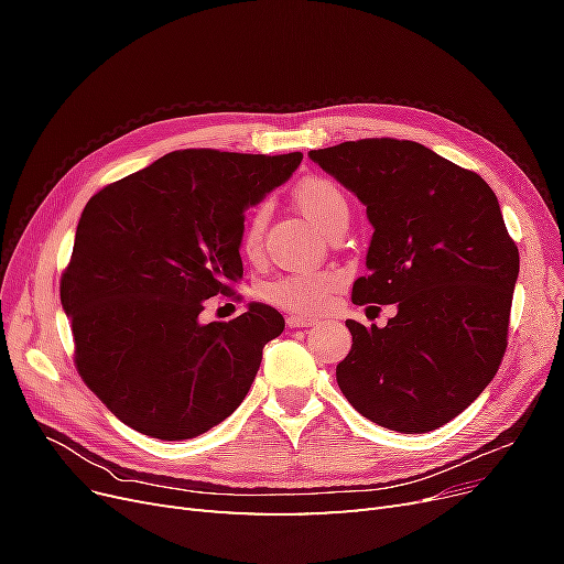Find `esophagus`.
<instances>
[{"mask_svg":"<svg viewBox=\"0 0 564 564\" xmlns=\"http://www.w3.org/2000/svg\"><path fill=\"white\" fill-rule=\"evenodd\" d=\"M315 319L313 317H303V315H292L286 317V327L289 329H299V327H313Z\"/></svg>","mask_w":564,"mask_h":564,"instance_id":"1","label":"esophagus"}]
</instances>
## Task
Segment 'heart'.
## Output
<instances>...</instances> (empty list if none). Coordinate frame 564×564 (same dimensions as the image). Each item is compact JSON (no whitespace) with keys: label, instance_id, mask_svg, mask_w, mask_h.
Returning a JSON list of instances; mask_svg holds the SVG:
<instances>
[{"label":"heart","instance_id":"obj_1","mask_svg":"<svg viewBox=\"0 0 564 564\" xmlns=\"http://www.w3.org/2000/svg\"><path fill=\"white\" fill-rule=\"evenodd\" d=\"M294 204L301 214L315 224L322 232H329L336 224L348 220V197L340 185L324 176H308L294 187ZM265 207H256L242 230V251L256 256L263 245ZM340 275L336 270L289 272L265 284L263 296L284 311L311 315L324 308V303L336 292Z\"/></svg>","mask_w":564,"mask_h":564}]
</instances>
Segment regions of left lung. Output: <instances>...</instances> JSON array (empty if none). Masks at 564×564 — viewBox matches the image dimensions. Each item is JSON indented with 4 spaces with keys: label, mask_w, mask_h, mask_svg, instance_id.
<instances>
[{
    "label": "left lung",
    "mask_w": 564,
    "mask_h": 564,
    "mask_svg": "<svg viewBox=\"0 0 564 564\" xmlns=\"http://www.w3.org/2000/svg\"><path fill=\"white\" fill-rule=\"evenodd\" d=\"M308 158L365 204L373 228L352 303L398 308L386 327L346 322L338 388L383 429L435 431L480 398L506 352L520 253L499 199L414 141H348Z\"/></svg>",
    "instance_id": "8db88e82"
}]
</instances>
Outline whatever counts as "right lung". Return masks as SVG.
Instances as JSON below:
<instances>
[{"instance_id": "add662e5", "label": "right lung", "mask_w": 564, "mask_h": 564, "mask_svg": "<svg viewBox=\"0 0 564 564\" xmlns=\"http://www.w3.org/2000/svg\"><path fill=\"white\" fill-rule=\"evenodd\" d=\"M301 160L176 150L87 202L61 303L79 377L129 429L191 440L247 398L284 317L265 303L230 322L199 315L242 280L245 212Z\"/></svg>"}]
</instances>
